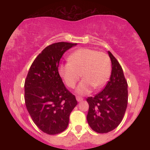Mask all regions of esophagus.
<instances>
[{
  "mask_svg": "<svg viewBox=\"0 0 150 150\" xmlns=\"http://www.w3.org/2000/svg\"><path fill=\"white\" fill-rule=\"evenodd\" d=\"M76 99H77V101H79V102H80V101H82V100H83V98L80 97V96H77Z\"/></svg>",
  "mask_w": 150,
  "mask_h": 150,
  "instance_id": "34e87169",
  "label": "esophagus"
}]
</instances>
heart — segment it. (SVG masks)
I'll return each instance as SVG.
<instances>
[{
	"instance_id": "heart-1",
	"label": "heart",
	"mask_w": 150,
	"mask_h": 150,
	"mask_svg": "<svg viewBox=\"0 0 150 150\" xmlns=\"http://www.w3.org/2000/svg\"><path fill=\"white\" fill-rule=\"evenodd\" d=\"M69 63L58 67V73L65 85L73 88L80 75L83 80L77 88L80 94H88L93 87L98 89L106 85L111 72L109 56L91 49H80L68 57Z\"/></svg>"
}]
</instances>
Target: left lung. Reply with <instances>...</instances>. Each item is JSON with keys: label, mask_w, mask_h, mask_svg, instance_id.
Listing matches in <instances>:
<instances>
[{"label": "left lung", "mask_w": 150, "mask_h": 150, "mask_svg": "<svg viewBox=\"0 0 150 150\" xmlns=\"http://www.w3.org/2000/svg\"><path fill=\"white\" fill-rule=\"evenodd\" d=\"M111 61V75L106 87L94 97L87 98L88 124L98 133H106L118 126L128 105V83L117 59L108 51Z\"/></svg>", "instance_id": "obj_1"}]
</instances>
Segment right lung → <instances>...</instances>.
Here are the masks:
<instances>
[{
    "label": "right lung",
    "instance_id": "1",
    "mask_svg": "<svg viewBox=\"0 0 150 150\" xmlns=\"http://www.w3.org/2000/svg\"><path fill=\"white\" fill-rule=\"evenodd\" d=\"M76 45L58 42L48 46L35 58L26 77V107L35 125L49 135L64 131L70 113L77 104L58 73L63 53Z\"/></svg>",
    "mask_w": 150,
    "mask_h": 150
}]
</instances>
